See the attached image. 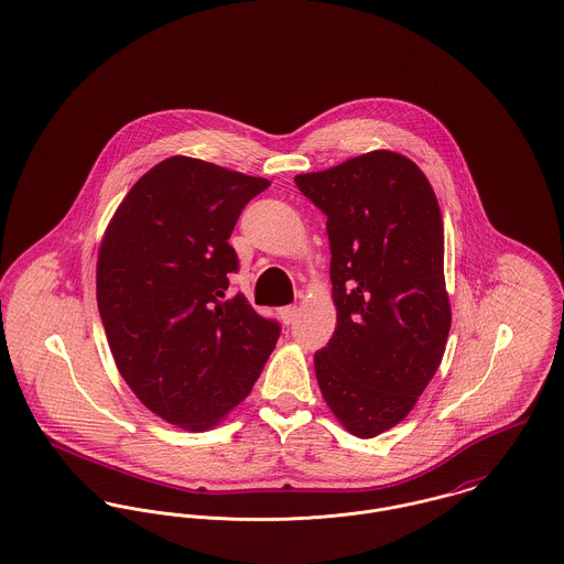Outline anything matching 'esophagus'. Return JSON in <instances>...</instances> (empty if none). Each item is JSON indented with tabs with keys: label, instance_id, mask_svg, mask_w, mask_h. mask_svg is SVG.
Wrapping results in <instances>:
<instances>
[{
	"label": "esophagus",
	"instance_id": "obj_1",
	"mask_svg": "<svg viewBox=\"0 0 564 564\" xmlns=\"http://www.w3.org/2000/svg\"><path fill=\"white\" fill-rule=\"evenodd\" d=\"M279 315H281V319H283V324H294L296 322V317H299V306L296 304H290V306H283V308H279Z\"/></svg>",
	"mask_w": 564,
	"mask_h": 564
}]
</instances>
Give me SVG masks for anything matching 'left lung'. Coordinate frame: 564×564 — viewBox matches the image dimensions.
<instances>
[{
	"label": "left lung",
	"mask_w": 564,
	"mask_h": 564,
	"mask_svg": "<svg viewBox=\"0 0 564 564\" xmlns=\"http://www.w3.org/2000/svg\"><path fill=\"white\" fill-rule=\"evenodd\" d=\"M326 215L337 328L315 351L319 390L346 427L373 437L408 416L451 330L444 227L434 188L405 156L376 150L294 177Z\"/></svg>",
	"instance_id": "8db88e82"
}]
</instances>
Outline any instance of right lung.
<instances>
[{
  "instance_id": "1",
  "label": "right lung",
  "mask_w": 564,
  "mask_h": 564,
  "mask_svg": "<svg viewBox=\"0 0 564 564\" xmlns=\"http://www.w3.org/2000/svg\"><path fill=\"white\" fill-rule=\"evenodd\" d=\"M268 180L172 156L137 180L96 263V301L116 365L139 401L204 432L253 389L281 326L245 294L225 301L227 242Z\"/></svg>"
}]
</instances>
